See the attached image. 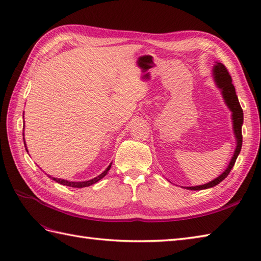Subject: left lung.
Returning <instances> with one entry per match:
<instances>
[{
  "instance_id": "obj_1",
  "label": "left lung",
  "mask_w": 261,
  "mask_h": 261,
  "mask_svg": "<svg viewBox=\"0 0 261 261\" xmlns=\"http://www.w3.org/2000/svg\"><path fill=\"white\" fill-rule=\"evenodd\" d=\"M214 71V80L216 82V85H218L221 90H222V95L225 99V103L228 105L229 109L232 112V120H233V130H234V135L237 138V148L233 157H232L231 162L228 166L222 175H220L218 178H215L214 180L207 182V184L204 185H199V186H192V187H187L188 190L192 191H199V190H205V188H210L213 187L215 185L220 184L224 178H226V176L230 174L231 169L233 168V166L236 164V160L239 156V153L241 151V147H242V123H243V111L241 109V105L239 103V99H238V96L236 94V88L232 84V79L229 74L228 69L225 68V66L221 63H218L215 65V67L213 69Z\"/></svg>"
}]
</instances>
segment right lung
Instances as JSON below:
<instances>
[{"label":"right lung","mask_w":261,"mask_h":261,"mask_svg":"<svg viewBox=\"0 0 261 261\" xmlns=\"http://www.w3.org/2000/svg\"><path fill=\"white\" fill-rule=\"evenodd\" d=\"M24 147H25V142H24ZM27 149V148H25ZM28 151V150H27ZM112 165V164H111ZM111 165L109 166V167L105 169L103 173L99 175V176H97V177H95V178H93V179H91V180H86V181H68V180H65V179H60V178H55V177H50V178L53 179V180H55V181H57V182H59V184H62V185H65V186H69V187H79V188H81V187H87V186H90V185H93V184H95L96 181H98L99 179H102L103 177L108 174V171L110 170V168H111Z\"/></svg>","instance_id":"right-lung-1"}]
</instances>
